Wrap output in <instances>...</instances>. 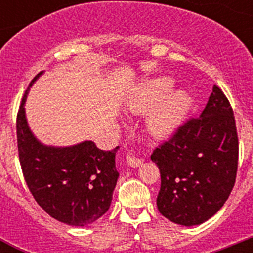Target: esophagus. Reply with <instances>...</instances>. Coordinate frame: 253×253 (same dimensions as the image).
Segmentation results:
<instances>
[{
  "mask_svg": "<svg viewBox=\"0 0 253 253\" xmlns=\"http://www.w3.org/2000/svg\"><path fill=\"white\" fill-rule=\"evenodd\" d=\"M126 162H128L129 166L138 167V166H140V165H142L143 160H142V158H139V157H135L133 153H128V154H126Z\"/></svg>",
  "mask_w": 253,
  "mask_h": 253,
  "instance_id": "obj_1",
  "label": "esophagus"
}]
</instances>
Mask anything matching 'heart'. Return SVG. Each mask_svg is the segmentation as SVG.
I'll use <instances>...</instances> for the list:
<instances>
[{"label": "heart", "instance_id": "obj_1", "mask_svg": "<svg viewBox=\"0 0 253 253\" xmlns=\"http://www.w3.org/2000/svg\"><path fill=\"white\" fill-rule=\"evenodd\" d=\"M172 86L171 78H156L143 84L130 101V109L137 113L148 111L157 105L148 119L149 130L157 137H166L175 130L189 107V96L182 91L167 94Z\"/></svg>", "mask_w": 253, "mask_h": 253}]
</instances>
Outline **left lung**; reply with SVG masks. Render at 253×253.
I'll return each mask as SVG.
<instances>
[{
    "instance_id": "obj_1",
    "label": "left lung",
    "mask_w": 253,
    "mask_h": 253,
    "mask_svg": "<svg viewBox=\"0 0 253 253\" xmlns=\"http://www.w3.org/2000/svg\"><path fill=\"white\" fill-rule=\"evenodd\" d=\"M238 151L233 109L214 86L202 115L178 125L152 153L161 173L160 213L186 227L211 218L234 186Z\"/></svg>"
}]
</instances>
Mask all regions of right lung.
I'll return each instance as SVG.
<instances>
[{
  "instance_id": "1",
  "label": "right lung",
  "mask_w": 253,
  "mask_h": 253,
  "mask_svg": "<svg viewBox=\"0 0 253 253\" xmlns=\"http://www.w3.org/2000/svg\"><path fill=\"white\" fill-rule=\"evenodd\" d=\"M40 76L38 73L29 86ZM17 111V151L22 175L35 202L51 218L76 227L91 224L109 210L119 173L115 153L91 140L55 148L38 142L26 123L24 104Z\"/></svg>"
}]
</instances>
